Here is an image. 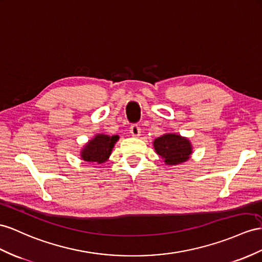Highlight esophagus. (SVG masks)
Masks as SVG:
<instances>
[{
    "instance_id": "obj_1",
    "label": "esophagus",
    "mask_w": 262,
    "mask_h": 262,
    "mask_svg": "<svg viewBox=\"0 0 262 262\" xmlns=\"http://www.w3.org/2000/svg\"><path fill=\"white\" fill-rule=\"evenodd\" d=\"M129 132H130V134H132L134 137H138L140 135V127H139V125H137V124L130 125Z\"/></svg>"
}]
</instances>
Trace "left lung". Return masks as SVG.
<instances>
[{
    "label": "left lung",
    "instance_id": "left-lung-1",
    "mask_svg": "<svg viewBox=\"0 0 262 262\" xmlns=\"http://www.w3.org/2000/svg\"><path fill=\"white\" fill-rule=\"evenodd\" d=\"M154 147L158 155L168 165H178L189 159L191 145L189 140L176 134H166L155 139Z\"/></svg>",
    "mask_w": 262,
    "mask_h": 262
}]
</instances>
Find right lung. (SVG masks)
<instances>
[{
	"label": "right lung",
	"instance_id": "add662e5",
	"mask_svg": "<svg viewBox=\"0 0 262 262\" xmlns=\"http://www.w3.org/2000/svg\"><path fill=\"white\" fill-rule=\"evenodd\" d=\"M118 138L117 135L110 137L103 134L95 136L85 146L82 151V158L90 163L102 164L106 162Z\"/></svg>",
	"mask_w": 262,
	"mask_h": 262
}]
</instances>
